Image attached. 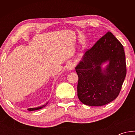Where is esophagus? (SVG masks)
Here are the masks:
<instances>
[{
	"label": "esophagus",
	"instance_id": "34e87169",
	"mask_svg": "<svg viewBox=\"0 0 135 135\" xmlns=\"http://www.w3.org/2000/svg\"><path fill=\"white\" fill-rule=\"evenodd\" d=\"M74 65H73V64H72V63H69L67 65V70H72L74 69Z\"/></svg>",
	"mask_w": 135,
	"mask_h": 135
}]
</instances>
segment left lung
Masks as SVG:
<instances>
[{"mask_svg": "<svg viewBox=\"0 0 135 135\" xmlns=\"http://www.w3.org/2000/svg\"><path fill=\"white\" fill-rule=\"evenodd\" d=\"M109 61L104 70L101 65ZM79 77L77 96L82 103L102 106L119 95L126 76L124 48L110 31L88 49L75 68Z\"/></svg>", "mask_w": 135, "mask_h": 135, "instance_id": "left-lung-1", "label": "left lung"}]
</instances>
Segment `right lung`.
I'll list each match as a JSON object with an SVG mask.
<instances>
[{
    "label": "right lung",
    "mask_w": 135,
    "mask_h": 135,
    "mask_svg": "<svg viewBox=\"0 0 135 135\" xmlns=\"http://www.w3.org/2000/svg\"><path fill=\"white\" fill-rule=\"evenodd\" d=\"M48 104V102H47V103H46L45 104L43 105L40 106V107H36V108H28L27 109V110L30 111H35V110H37V109H42L43 107H45L46 105Z\"/></svg>",
    "instance_id": "1"
}]
</instances>
